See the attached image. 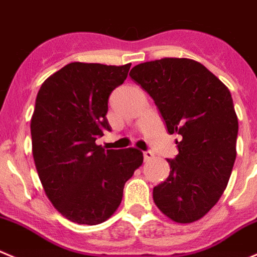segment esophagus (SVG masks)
I'll use <instances>...</instances> for the list:
<instances>
[{
	"mask_svg": "<svg viewBox=\"0 0 257 257\" xmlns=\"http://www.w3.org/2000/svg\"><path fill=\"white\" fill-rule=\"evenodd\" d=\"M153 158H154V154L151 153V151H144V159H145V161L151 160Z\"/></svg>",
	"mask_w": 257,
	"mask_h": 257,
	"instance_id": "1",
	"label": "esophagus"
}]
</instances>
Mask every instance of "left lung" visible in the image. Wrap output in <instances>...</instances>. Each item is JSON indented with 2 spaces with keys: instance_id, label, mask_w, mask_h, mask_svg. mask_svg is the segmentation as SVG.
<instances>
[{
  "instance_id": "obj_1",
  "label": "left lung",
  "mask_w": 257,
  "mask_h": 257,
  "mask_svg": "<svg viewBox=\"0 0 257 257\" xmlns=\"http://www.w3.org/2000/svg\"><path fill=\"white\" fill-rule=\"evenodd\" d=\"M130 77L153 97L170 135H180L169 177L154 188V203L177 223L206 216L227 187L236 160L238 121L228 88L187 58L141 63Z\"/></svg>"
}]
</instances>
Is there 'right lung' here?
<instances>
[{
	"label": "right lung",
	"mask_w": 257,
	"mask_h": 257,
	"mask_svg": "<svg viewBox=\"0 0 257 257\" xmlns=\"http://www.w3.org/2000/svg\"><path fill=\"white\" fill-rule=\"evenodd\" d=\"M131 64L74 62L41 84L31 117L33 156L44 192L55 209L78 224H99L118 208L124 183L144 161L135 148L104 150L111 131L108 97Z\"/></svg>",
	"instance_id": "1"
}]
</instances>
